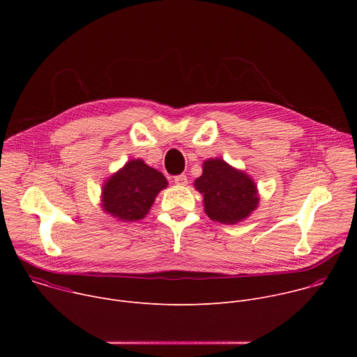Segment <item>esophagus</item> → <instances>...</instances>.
Returning <instances> with one entry per match:
<instances>
[{"instance_id": "esophagus-1", "label": "esophagus", "mask_w": 357, "mask_h": 357, "mask_svg": "<svg viewBox=\"0 0 357 357\" xmlns=\"http://www.w3.org/2000/svg\"><path fill=\"white\" fill-rule=\"evenodd\" d=\"M175 183H176L178 186H186V185H188V178H186V175H178V176H175Z\"/></svg>"}]
</instances>
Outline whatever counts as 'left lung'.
Returning a JSON list of instances; mask_svg holds the SVG:
<instances>
[{
  "mask_svg": "<svg viewBox=\"0 0 357 357\" xmlns=\"http://www.w3.org/2000/svg\"><path fill=\"white\" fill-rule=\"evenodd\" d=\"M193 186L203 196V209L213 222L237 225L259 208L257 183L220 158L203 161L202 175Z\"/></svg>",
  "mask_w": 357,
  "mask_h": 357,
  "instance_id": "obj_1",
  "label": "left lung"
}]
</instances>
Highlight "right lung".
<instances>
[{"instance_id":"right-lung-1","label":"right lung","mask_w":357,"mask_h":357,"mask_svg":"<svg viewBox=\"0 0 357 357\" xmlns=\"http://www.w3.org/2000/svg\"><path fill=\"white\" fill-rule=\"evenodd\" d=\"M168 186L167 178L142 160H130L112 174L101 188L103 211L119 222L144 219L158 193Z\"/></svg>"}]
</instances>
